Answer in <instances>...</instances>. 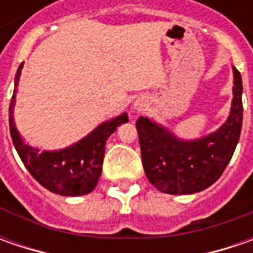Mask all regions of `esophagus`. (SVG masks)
Here are the masks:
<instances>
[{
    "mask_svg": "<svg viewBox=\"0 0 253 253\" xmlns=\"http://www.w3.org/2000/svg\"><path fill=\"white\" fill-rule=\"evenodd\" d=\"M133 108H135L138 112L142 111V110H145V102H135Z\"/></svg>",
    "mask_w": 253,
    "mask_h": 253,
    "instance_id": "esophagus-1",
    "label": "esophagus"
}]
</instances>
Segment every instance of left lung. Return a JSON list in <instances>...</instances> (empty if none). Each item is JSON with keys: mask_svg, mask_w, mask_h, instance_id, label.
Instances as JSON below:
<instances>
[{"mask_svg": "<svg viewBox=\"0 0 253 253\" xmlns=\"http://www.w3.org/2000/svg\"><path fill=\"white\" fill-rule=\"evenodd\" d=\"M234 100L227 122L193 142L176 139L165 128L139 117L136 129L142 165L152 184L168 194H193L215 183L231 161L242 128V79L234 69Z\"/></svg>", "mask_w": 253, "mask_h": 253, "instance_id": "8db88e82", "label": "left lung"}]
</instances>
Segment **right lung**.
Masks as SVG:
<instances>
[{"label": "right lung", "mask_w": 253, "mask_h": 253, "mask_svg": "<svg viewBox=\"0 0 253 253\" xmlns=\"http://www.w3.org/2000/svg\"><path fill=\"white\" fill-rule=\"evenodd\" d=\"M24 64V63H22ZM22 64L15 76L18 87ZM15 91L9 104V132L21 161L38 183L44 189L60 196H83L91 193L101 176L105 142L112 132L124 122H128L126 114L104 122L87 138L76 145L57 152H39L25 145L14 122Z\"/></svg>", "instance_id": "obj_1"}]
</instances>
